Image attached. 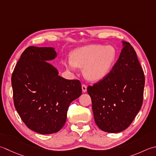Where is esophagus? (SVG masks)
Returning <instances> with one entry per match:
<instances>
[{
    "label": "esophagus",
    "mask_w": 156,
    "mask_h": 156,
    "mask_svg": "<svg viewBox=\"0 0 156 156\" xmlns=\"http://www.w3.org/2000/svg\"><path fill=\"white\" fill-rule=\"evenodd\" d=\"M82 91H83L84 93L87 92V86L86 84H82Z\"/></svg>",
    "instance_id": "obj_1"
}]
</instances>
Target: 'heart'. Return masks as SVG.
I'll return each mask as SVG.
<instances>
[{
  "instance_id": "heart-1",
  "label": "heart",
  "mask_w": 156,
  "mask_h": 156,
  "mask_svg": "<svg viewBox=\"0 0 156 156\" xmlns=\"http://www.w3.org/2000/svg\"><path fill=\"white\" fill-rule=\"evenodd\" d=\"M115 56L110 46L90 45L73 52L71 59L65 62L69 71L75 72L76 67L83 68L84 76L90 80L96 81L104 78L110 70Z\"/></svg>"
}]
</instances>
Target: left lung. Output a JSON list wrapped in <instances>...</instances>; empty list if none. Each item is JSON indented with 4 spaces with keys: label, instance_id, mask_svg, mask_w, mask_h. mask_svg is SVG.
<instances>
[{
    "label": "left lung",
    "instance_id": "1",
    "mask_svg": "<svg viewBox=\"0 0 156 156\" xmlns=\"http://www.w3.org/2000/svg\"><path fill=\"white\" fill-rule=\"evenodd\" d=\"M122 42L124 47L110 72L87 88L95 123L107 133L127 129L143 104L144 72L133 47L129 42Z\"/></svg>",
    "mask_w": 156,
    "mask_h": 156
}]
</instances>
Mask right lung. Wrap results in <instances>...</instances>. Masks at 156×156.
<instances>
[{
  "mask_svg": "<svg viewBox=\"0 0 156 156\" xmlns=\"http://www.w3.org/2000/svg\"><path fill=\"white\" fill-rule=\"evenodd\" d=\"M56 55L52 47H27L11 76L15 109L30 129L42 135L62 129L70 103L82 94L80 80L61 77L46 62Z\"/></svg>",
  "mask_w": 156,
  "mask_h": 156,
  "instance_id": "right-lung-1",
  "label": "right lung"
}]
</instances>
